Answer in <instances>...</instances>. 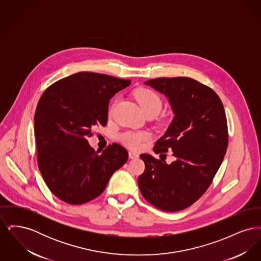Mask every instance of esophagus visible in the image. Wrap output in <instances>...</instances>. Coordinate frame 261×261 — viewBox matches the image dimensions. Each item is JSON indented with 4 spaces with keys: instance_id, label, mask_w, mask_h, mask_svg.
Segmentation results:
<instances>
[{
    "instance_id": "34e87169",
    "label": "esophagus",
    "mask_w": 261,
    "mask_h": 261,
    "mask_svg": "<svg viewBox=\"0 0 261 261\" xmlns=\"http://www.w3.org/2000/svg\"><path fill=\"white\" fill-rule=\"evenodd\" d=\"M139 158V154L137 153V152H134V151H129V159H131V160H135V159H138Z\"/></svg>"
}]
</instances>
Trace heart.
<instances>
[{
    "instance_id": "1",
    "label": "heart",
    "mask_w": 261,
    "mask_h": 261,
    "mask_svg": "<svg viewBox=\"0 0 261 261\" xmlns=\"http://www.w3.org/2000/svg\"><path fill=\"white\" fill-rule=\"evenodd\" d=\"M134 97L146 114L150 112L158 114L161 112L162 100L154 91L148 88H140L135 91ZM149 138L150 134L147 131H125L118 135V139L121 143L133 149H140Z\"/></svg>"
}]
</instances>
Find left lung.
I'll return each instance as SVG.
<instances>
[{
	"label": "left lung",
	"instance_id": "1",
	"mask_svg": "<svg viewBox=\"0 0 261 261\" xmlns=\"http://www.w3.org/2000/svg\"><path fill=\"white\" fill-rule=\"evenodd\" d=\"M168 98L173 120L153 150H173L174 162L141 154L146 168L138 177L143 197L163 211H183L204 194L223 162L228 127L218 95L189 77L155 78L145 82Z\"/></svg>",
	"mask_w": 261,
	"mask_h": 261
}]
</instances>
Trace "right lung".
I'll list each match as a JSON object with an SVG mask.
<instances>
[{"mask_svg": "<svg viewBox=\"0 0 261 261\" xmlns=\"http://www.w3.org/2000/svg\"><path fill=\"white\" fill-rule=\"evenodd\" d=\"M130 83L84 71L57 81L41 96L34 115L38 167L57 198L76 205L96 199L127 162L122 146L113 143L99 152L87 138L107 125L110 99Z\"/></svg>", "mask_w": 261, "mask_h": 261, "instance_id": "obj_1", "label": "right lung"}]
</instances>
